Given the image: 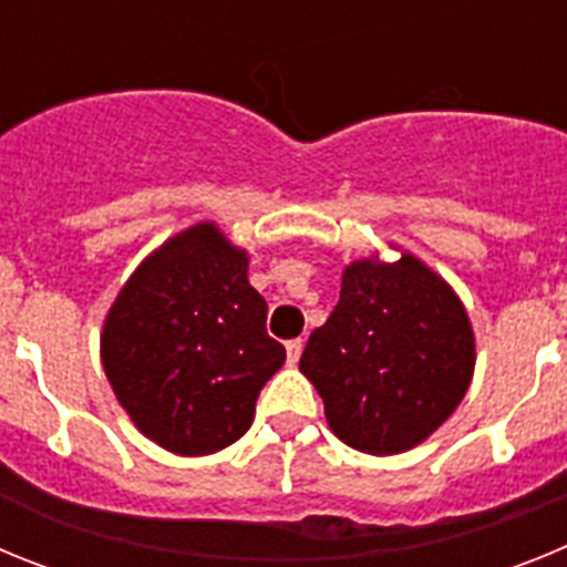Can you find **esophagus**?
<instances>
[{
	"label": "esophagus",
	"mask_w": 567,
	"mask_h": 567,
	"mask_svg": "<svg viewBox=\"0 0 567 567\" xmlns=\"http://www.w3.org/2000/svg\"><path fill=\"white\" fill-rule=\"evenodd\" d=\"M300 352H303V340H300V338L289 340V343H287V358H289V363H298Z\"/></svg>",
	"instance_id": "34e87169"
}]
</instances>
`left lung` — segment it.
Masks as SVG:
<instances>
[{
	"label": "left lung",
	"instance_id": "left-lung-1",
	"mask_svg": "<svg viewBox=\"0 0 567 567\" xmlns=\"http://www.w3.org/2000/svg\"><path fill=\"white\" fill-rule=\"evenodd\" d=\"M300 372L329 429L365 454H400L452 417L474 374V332L454 289L403 252L343 269L340 300L309 334Z\"/></svg>",
	"mask_w": 567,
	"mask_h": 567
}]
</instances>
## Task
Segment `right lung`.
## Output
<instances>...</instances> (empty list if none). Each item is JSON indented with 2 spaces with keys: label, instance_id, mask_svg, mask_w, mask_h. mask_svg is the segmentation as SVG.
Instances as JSON below:
<instances>
[{
  "label": "right lung",
  "instance_id": "add662e5",
  "mask_svg": "<svg viewBox=\"0 0 567 567\" xmlns=\"http://www.w3.org/2000/svg\"><path fill=\"white\" fill-rule=\"evenodd\" d=\"M249 258L215 224L155 249L110 307L102 363L138 432L182 457L244 437L287 349L267 334Z\"/></svg>",
  "mask_w": 567,
  "mask_h": 567
}]
</instances>
